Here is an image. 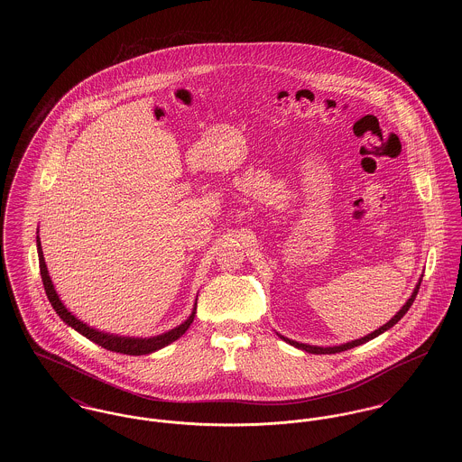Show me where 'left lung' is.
Wrapping results in <instances>:
<instances>
[{"label":"left lung","mask_w":462,"mask_h":462,"mask_svg":"<svg viewBox=\"0 0 462 462\" xmlns=\"http://www.w3.org/2000/svg\"><path fill=\"white\" fill-rule=\"evenodd\" d=\"M419 286H420V282H419L416 289H414V292H412V296L409 298V301L402 307V310L396 313L395 317L388 322V324H384L383 328H379L377 330H374L371 334H367L365 337H360V339H355L352 343H346V345H339V346H332V348H320V346H310V345H303V343H298V341H292V339H287L284 336H281L286 343L289 345H292V346H296V348H300V350H305L308 353H315V355H326V353H339L345 352V350H350V348H355V346H358V345H364V343H367V341H371L374 337H377L379 334H383L384 330L390 329V328H393L396 322L409 311V308L412 307V303H414V300H416V296H418Z\"/></svg>","instance_id":"8db88e82"}]
</instances>
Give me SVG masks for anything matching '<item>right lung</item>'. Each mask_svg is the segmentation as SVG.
<instances>
[{
    "label": "right lung",
    "instance_id": "obj_1",
    "mask_svg": "<svg viewBox=\"0 0 462 462\" xmlns=\"http://www.w3.org/2000/svg\"><path fill=\"white\" fill-rule=\"evenodd\" d=\"M38 258H40V272H42V279H43L44 291H46V296L51 303L53 310L59 313V317L69 324L72 329L78 330L79 334H83L85 337H88L89 341L100 345L102 348L110 350V352L123 353V355H147V353L155 352V350H161L164 346H168L170 343L176 341L180 336L185 334V330L190 328V324L194 322V317H196V307L192 315L175 329L168 330L161 336H154V337H123V336H114V334H107V332H100V330L93 329L87 324H83L81 320H78L69 310H67L62 301L59 300L57 292H55V287L50 281V275H48V270H46V264H44L43 251H42V242L38 237Z\"/></svg>",
    "mask_w": 462,
    "mask_h": 462
}]
</instances>
